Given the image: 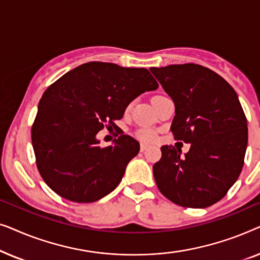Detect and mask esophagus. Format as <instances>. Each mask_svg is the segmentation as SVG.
Returning <instances> with one entry per match:
<instances>
[{
	"mask_svg": "<svg viewBox=\"0 0 260 260\" xmlns=\"http://www.w3.org/2000/svg\"><path fill=\"white\" fill-rule=\"evenodd\" d=\"M140 149H141V151H145V150H147V149H148V145H147V144H143V143H142Z\"/></svg>",
	"mask_w": 260,
	"mask_h": 260,
	"instance_id": "esophagus-1",
	"label": "esophagus"
}]
</instances>
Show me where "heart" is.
<instances>
[{
	"label": "heart",
	"mask_w": 260,
	"mask_h": 260,
	"mask_svg": "<svg viewBox=\"0 0 260 260\" xmlns=\"http://www.w3.org/2000/svg\"><path fill=\"white\" fill-rule=\"evenodd\" d=\"M137 136L141 141H144V142H151L152 140H154V133H152L151 130L145 129V127L138 130Z\"/></svg>",
	"instance_id": "1"
}]
</instances>
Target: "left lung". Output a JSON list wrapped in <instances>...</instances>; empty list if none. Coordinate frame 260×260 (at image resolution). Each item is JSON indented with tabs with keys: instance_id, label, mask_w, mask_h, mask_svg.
Listing matches in <instances>:
<instances>
[{
	"instance_id": "left-lung-1",
	"label": "left lung",
	"mask_w": 260,
	"mask_h": 260,
	"mask_svg": "<svg viewBox=\"0 0 260 260\" xmlns=\"http://www.w3.org/2000/svg\"><path fill=\"white\" fill-rule=\"evenodd\" d=\"M175 104L170 130L190 143L184 156L169 145L152 167L158 189L174 204L206 208L221 200L239 177L247 148V120L233 87L197 63L151 67Z\"/></svg>"
}]
</instances>
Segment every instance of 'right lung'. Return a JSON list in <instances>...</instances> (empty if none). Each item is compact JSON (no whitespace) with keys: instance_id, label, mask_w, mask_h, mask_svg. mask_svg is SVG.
Here are the masks:
<instances>
[{"instance_id":"right-lung-1","label":"right lung","mask_w":260,"mask_h":260,"mask_svg":"<svg viewBox=\"0 0 260 260\" xmlns=\"http://www.w3.org/2000/svg\"><path fill=\"white\" fill-rule=\"evenodd\" d=\"M158 87L147 69L92 61L76 67L44 92L31 125L39 173L66 200L98 201L118 186L126 165L140 151L135 138L117 134L101 147L98 131L117 129L115 120L145 91Z\"/></svg>"}]
</instances>
